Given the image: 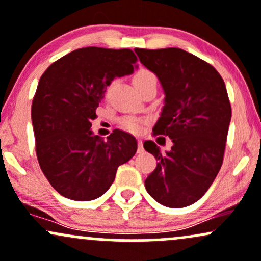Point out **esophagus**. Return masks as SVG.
Instances as JSON below:
<instances>
[{
    "label": "esophagus",
    "instance_id": "esophagus-1",
    "mask_svg": "<svg viewBox=\"0 0 261 261\" xmlns=\"http://www.w3.org/2000/svg\"><path fill=\"white\" fill-rule=\"evenodd\" d=\"M142 151H144V146H142L141 140H139V141H137V152L141 153Z\"/></svg>",
    "mask_w": 261,
    "mask_h": 261
}]
</instances>
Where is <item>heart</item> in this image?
I'll use <instances>...</instances> for the list:
<instances>
[{"label":"heart","mask_w":261,"mask_h":261,"mask_svg":"<svg viewBox=\"0 0 261 261\" xmlns=\"http://www.w3.org/2000/svg\"><path fill=\"white\" fill-rule=\"evenodd\" d=\"M152 82L157 83V78L152 71L148 69L139 70L133 79V83L136 87V89H139L140 87H142V85L148 84V83ZM146 122H147V119L139 116H124L119 120L120 127L131 134L141 133L142 126H144Z\"/></svg>","instance_id":"1"}]
</instances>
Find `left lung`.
<instances>
[{"label": "left lung", "mask_w": 261, "mask_h": 261, "mask_svg": "<svg viewBox=\"0 0 261 261\" xmlns=\"http://www.w3.org/2000/svg\"><path fill=\"white\" fill-rule=\"evenodd\" d=\"M135 51L166 94L152 135L173 142L166 153L151 140L144 142L159 161L146 191L166 207H187L202 198L222 167L231 117L224 80L210 63L179 48Z\"/></svg>", "instance_id": "left-lung-1"}]
</instances>
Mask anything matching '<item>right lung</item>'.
<instances>
[{"mask_svg":"<svg viewBox=\"0 0 261 261\" xmlns=\"http://www.w3.org/2000/svg\"><path fill=\"white\" fill-rule=\"evenodd\" d=\"M131 49L79 48L51 63L42 74L32 101L36 154L42 172L59 194L91 200L113 185L117 167L136 153V139L114 130L93 135L91 120L115 76L131 74Z\"/></svg>","mask_w":261,"mask_h":261,"instance_id":"obj_1","label":"right lung"}]
</instances>
